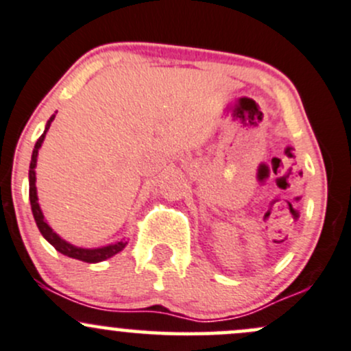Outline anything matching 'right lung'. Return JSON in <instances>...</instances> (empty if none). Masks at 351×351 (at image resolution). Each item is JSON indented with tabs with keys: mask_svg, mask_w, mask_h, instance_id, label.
I'll use <instances>...</instances> for the list:
<instances>
[{
	"mask_svg": "<svg viewBox=\"0 0 351 351\" xmlns=\"http://www.w3.org/2000/svg\"><path fill=\"white\" fill-rule=\"evenodd\" d=\"M55 119V114L50 117L49 121H47V126H45V131H43V134L40 136L38 141H36L35 147H33V153H32V161H29V169H28V183H29V205H32V212H33V219H35L36 222V227H38L40 234L43 235V237L49 241L51 245L55 247V249L58 250L60 254H64V256L67 257H72V259H77V261H82V263H88V264H95V263H102V261L109 259V257L116 256V254H119L121 250L124 249V247L128 245V241L126 239H121V241L117 242H112V243H108V245H102V247H94V249H86V247H77L73 245V243H70L65 241V239H62L60 235L57 234V232H53V228L50 227L49 223H47L45 217H43V212L42 208H40V204H38V195H36V158H38V151L40 147L43 145V139H45V134L47 131L50 129V124L51 121Z\"/></svg>",
	"mask_w": 351,
	"mask_h": 351,
	"instance_id": "1",
	"label": "right lung"
}]
</instances>
